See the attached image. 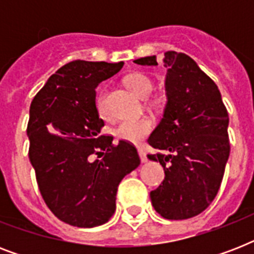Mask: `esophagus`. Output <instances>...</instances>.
Wrapping results in <instances>:
<instances>
[{
	"label": "esophagus",
	"instance_id": "esophagus-1",
	"mask_svg": "<svg viewBox=\"0 0 254 254\" xmlns=\"http://www.w3.org/2000/svg\"><path fill=\"white\" fill-rule=\"evenodd\" d=\"M138 154H139V158H141V162H146V161H147L146 153H145L142 149H138Z\"/></svg>",
	"mask_w": 254,
	"mask_h": 254
}]
</instances>
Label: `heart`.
I'll list each match as a JSON object with an SVG mask.
<instances>
[{
    "label": "heart",
    "instance_id": "1",
    "mask_svg": "<svg viewBox=\"0 0 254 254\" xmlns=\"http://www.w3.org/2000/svg\"><path fill=\"white\" fill-rule=\"evenodd\" d=\"M125 84L134 95H137L138 97H142V99L150 95L153 88H154V83H153L150 77L141 72L127 75L125 77ZM95 104L99 115L105 117L108 115L107 93H105V91H100L97 93ZM153 127H154V123L149 117H142V119L138 120H127V121H123L116 127L115 135L119 139H123V141H127V142L139 143L150 134Z\"/></svg>",
    "mask_w": 254,
    "mask_h": 254
}]
</instances>
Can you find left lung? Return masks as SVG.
<instances>
[{"label": "left lung", "mask_w": 254, "mask_h": 254, "mask_svg": "<svg viewBox=\"0 0 254 254\" xmlns=\"http://www.w3.org/2000/svg\"><path fill=\"white\" fill-rule=\"evenodd\" d=\"M157 65V58L134 61ZM167 103L163 117L147 142L169 154H149L165 170V179L151 191L154 209L169 220L201 213L220 189L229 157L228 112L215 81L189 55L165 53Z\"/></svg>", "instance_id": "8db88e82"}]
</instances>
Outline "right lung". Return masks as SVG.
I'll list each match as a JSON object with an SVG mask.
<instances>
[{
	"mask_svg": "<svg viewBox=\"0 0 254 254\" xmlns=\"http://www.w3.org/2000/svg\"><path fill=\"white\" fill-rule=\"evenodd\" d=\"M124 63L73 61L50 76L30 105L29 158L43 200L67 224L92 228L116 211L120 182L139 165L131 143L100 135L96 87ZM93 154L98 159L92 161Z\"/></svg>",
	"mask_w": 254,
	"mask_h": 254,
	"instance_id": "right-lung-1",
	"label": "right lung"
}]
</instances>
